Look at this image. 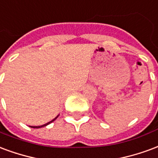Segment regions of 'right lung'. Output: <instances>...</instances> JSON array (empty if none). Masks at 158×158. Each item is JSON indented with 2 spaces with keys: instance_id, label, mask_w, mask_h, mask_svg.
Masks as SVG:
<instances>
[{
  "instance_id": "1",
  "label": "right lung",
  "mask_w": 158,
  "mask_h": 158,
  "mask_svg": "<svg viewBox=\"0 0 158 158\" xmlns=\"http://www.w3.org/2000/svg\"><path fill=\"white\" fill-rule=\"evenodd\" d=\"M58 116H59V115H58ZM58 116H57V117H58ZM57 117H55V118H54V119H52L51 121L48 122L47 124H44V125H40V126H30V127H32V128H36V129H38V128H41V127H44V126H46V125H49V124H50V123H52L53 121H55V119L57 118Z\"/></svg>"
}]
</instances>
